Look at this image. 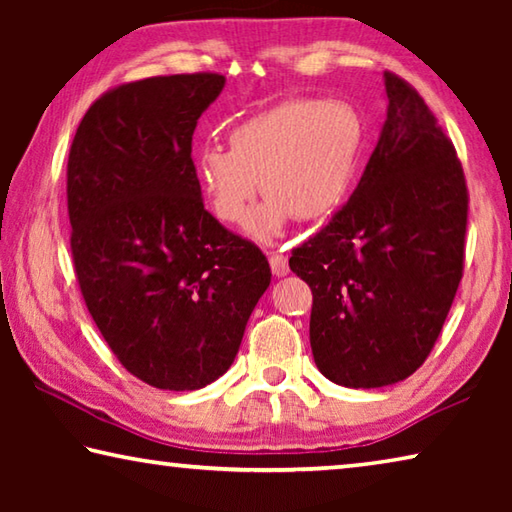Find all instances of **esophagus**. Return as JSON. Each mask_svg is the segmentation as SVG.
<instances>
[{
    "mask_svg": "<svg viewBox=\"0 0 512 512\" xmlns=\"http://www.w3.org/2000/svg\"><path fill=\"white\" fill-rule=\"evenodd\" d=\"M268 262H271V271L275 277L289 275V257L284 253H271L268 255Z\"/></svg>",
    "mask_w": 512,
    "mask_h": 512,
    "instance_id": "esophagus-1",
    "label": "esophagus"
}]
</instances>
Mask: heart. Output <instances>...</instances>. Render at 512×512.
I'll return each mask as SVG.
<instances>
[{
  "label": "heart",
  "instance_id": "obj_1",
  "mask_svg": "<svg viewBox=\"0 0 512 512\" xmlns=\"http://www.w3.org/2000/svg\"><path fill=\"white\" fill-rule=\"evenodd\" d=\"M363 146L361 121L341 101L296 99L241 121L230 149L203 144L192 176L210 212L235 225L259 192L268 196L246 219L248 235L268 241L296 216L316 221L350 194Z\"/></svg>",
  "mask_w": 512,
  "mask_h": 512
}]
</instances>
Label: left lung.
Listing matches in <instances>:
<instances>
[{"label":"left lung","instance_id":"1","mask_svg":"<svg viewBox=\"0 0 512 512\" xmlns=\"http://www.w3.org/2000/svg\"><path fill=\"white\" fill-rule=\"evenodd\" d=\"M386 121L348 205L293 250L314 361L334 384L379 388L418 370L463 277L467 187L454 144L409 83L384 74Z\"/></svg>","mask_w":512,"mask_h":512}]
</instances>
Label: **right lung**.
I'll return each mask as SVG.
<instances>
[{"mask_svg": "<svg viewBox=\"0 0 512 512\" xmlns=\"http://www.w3.org/2000/svg\"><path fill=\"white\" fill-rule=\"evenodd\" d=\"M223 88L207 72L119 85L92 103L69 149L85 305L121 366L160 391L219 379L271 284L262 250L205 210L192 176V135Z\"/></svg>", "mask_w": 512, "mask_h": 512, "instance_id": "1", "label": "right lung"}]
</instances>
